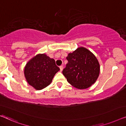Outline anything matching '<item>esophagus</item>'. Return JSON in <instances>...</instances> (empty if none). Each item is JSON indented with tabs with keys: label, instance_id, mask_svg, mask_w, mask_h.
Listing matches in <instances>:
<instances>
[{
	"label": "esophagus",
	"instance_id": "esophagus-1",
	"mask_svg": "<svg viewBox=\"0 0 126 126\" xmlns=\"http://www.w3.org/2000/svg\"><path fill=\"white\" fill-rule=\"evenodd\" d=\"M59 68H60V71H62V70H63V65H61V66L59 67Z\"/></svg>",
	"mask_w": 126,
	"mask_h": 126
}]
</instances>
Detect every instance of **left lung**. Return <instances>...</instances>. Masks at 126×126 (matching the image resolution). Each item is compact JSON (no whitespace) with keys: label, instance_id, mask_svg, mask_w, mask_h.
<instances>
[{"label":"left lung","instance_id":"1","mask_svg":"<svg viewBox=\"0 0 126 126\" xmlns=\"http://www.w3.org/2000/svg\"><path fill=\"white\" fill-rule=\"evenodd\" d=\"M68 63L63 74L71 85L78 89H86L94 84L100 73V64L94 55L80 47L69 53Z\"/></svg>","mask_w":126,"mask_h":126}]
</instances>
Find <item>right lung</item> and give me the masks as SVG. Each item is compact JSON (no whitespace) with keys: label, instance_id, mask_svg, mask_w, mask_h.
Instances as JSON below:
<instances>
[{"label":"right lung","instance_id":"obj_1","mask_svg":"<svg viewBox=\"0 0 126 126\" xmlns=\"http://www.w3.org/2000/svg\"><path fill=\"white\" fill-rule=\"evenodd\" d=\"M59 70L54 59L45 54H39L26 64L24 74L30 86L40 90L51 84L54 75Z\"/></svg>","mask_w":126,"mask_h":126}]
</instances>
